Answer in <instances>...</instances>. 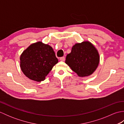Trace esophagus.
I'll return each mask as SVG.
<instances>
[{"label": "esophagus", "mask_w": 124, "mask_h": 124, "mask_svg": "<svg viewBox=\"0 0 124 124\" xmlns=\"http://www.w3.org/2000/svg\"><path fill=\"white\" fill-rule=\"evenodd\" d=\"M60 61H64L65 60V57H61L60 58Z\"/></svg>", "instance_id": "obj_1"}]
</instances>
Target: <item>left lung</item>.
Instances as JSON below:
<instances>
[{
    "label": "left lung",
    "mask_w": 124,
    "mask_h": 124,
    "mask_svg": "<svg viewBox=\"0 0 124 124\" xmlns=\"http://www.w3.org/2000/svg\"><path fill=\"white\" fill-rule=\"evenodd\" d=\"M100 56L96 48L88 41L77 43L66 56L65 63L79 77L92 75L98 67Z\"/></svg>",
    "instance_id": "obj_1"
}]
</instances>
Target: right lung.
I'll use <instances>...</instances> for the list:
<instances>
[{"label": "right lung", "instance_id": "add662e5", "mask_svg": "<svg viewBox=\"0 0 124 124\" xmlns=\"http://www.w3.org/2000/svg\"><path fill=\"white\" fill-rule=\"evenodd\" d=\"M20 67L30 79L40 82L58 63L52 47L41 41L30 45L20 56Z\"/></svg>", "mask_w": 124, "mask_h": 124}]
</instances>
